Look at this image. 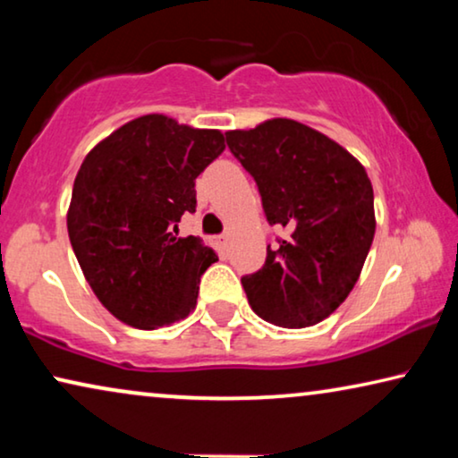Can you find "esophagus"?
<instances>
[{
	"label": "esophagus",
	"instance_id": "1",
	"mask_svg": "<svg viewBox=\"0 0 458 458\" xmlns=\"http://www.w3.org/2000/svg\"><path fill=\"white\" fill-rule=\"evenodd\" d=\"M227 243H229V235H218L216 237V246L221 248V250L227 248Z\"/></svg>",
	"mask_w": 458,
	"mask_h": 458
}]
</instances>
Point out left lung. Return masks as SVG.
Here are the masks:
<instances>
[{
	"mask_svg": "<svg viewBox=\"0 0 458 458\" xmlns=\"http://www.w3.org/2000/svg\"><path fill=\"white\" fill-rule=\"evenodd\" d=\"M227 146L252 174L268 225L287 231L267 246L242 285L256 315L279 327L327 318L359 279L375 235L373 187L352 154L290 118L229 131Z\"/></svg>",
	"mask_w": 458,
	"mask_h": 458,
	"instance_id": "1",
	"label": "left lung"
}]
</instances>
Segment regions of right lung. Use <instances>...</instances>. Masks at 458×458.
<instances>
[{
	"instance_id": "1",
	"label": "right lung",
	"mask_w": 458,
	"mask_h": 458,
	"mask_svg": "<svg viewBox=\"0 0 458 458\" xmlns=\"http://www.w3.org/2000/svg\"><path fill=\"white\" fill-rule=\"evenodd\" d=\"M225 137L162 114L140 116L99 141L81 165L68 237L85 279L118 321L166 327L196 306L199 277L218 260L199 237H177L196 212L198 174Z\"/></svg>"
}]
</instances>
